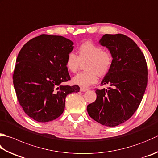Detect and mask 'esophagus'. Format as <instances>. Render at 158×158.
Masks as SVG:
<instances>
[{
  "label": "esophagus",
  "instance_id": "obj_1",
  "mask_svg": "<svg viewBox=\"0 0 158 158\" xmlns=\"http://www.w3.org/2000/svg\"><path fill=\"white\" fill-rule=\"evenodd\" d=\"M88 89L84 88V87H81L80 88V91H82V92H85V91H87Z\"/></svg>",
  "mask_w": 158,
  "mask_h": 158
}]
</instances>
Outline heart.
Returning <instances> with one entry per match:
<instances>
[{
    "label": "heart",
    "instance_id": "b5f03b06",
    "mask_svg": "<svg viewBox=\"0 0 158 158\" xmlns=\"http://www.w3.org/2000/svg\"><path fill=\"white\" fill-rule=\"evenodd\" d=\"M78 56L73 52L69 53L66 58L67 69L71 73H75L78 69L80 63L87 61L85 69L72 79L75 85L87 87L96 83L98 75L105 76L111 69L113 58L109 52L103 51L102 47L91 42H85L80 44L77 50Z\"/></svg>",
    "mask_w": 158,
    "mask_h": 158
}]
</instances>
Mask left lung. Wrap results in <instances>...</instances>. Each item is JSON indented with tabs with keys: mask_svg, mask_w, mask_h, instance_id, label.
<instances>
[{
	"mask_svg": "<svg viewBox=\"0 0 158 158\" xmlns=\"http://www.w3.org/2000/svg\"><path fill=\"white\" fill-rule=\"evenodd\" d=\"M99 43L113 58L101 82L111 88L97 89L96 100L87 106V112L102 125L115 127L129 120L141 102L147 85V62L137 44L125 35L105 34Z\"/></svg>",
	"mask_w": 158,
	"mask_h": 158,
	"instance_id": "1",
	"label": "left lung"
}]
</instances>
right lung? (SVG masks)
I'll return each mask as SVG.
<instances>
[{"label":"right lung","mask_w":158,"mask_h":158,"mask_svg":"<svg viewBox=\"0 0 158 158\" xmlns=\"http://www.w3.org/2000/svg\"><path fill=\"white\" fill-rule=\"evenodd\" d=\"M73 43L61 35L43 34L24 44L16 58L14 86L25 114L39 123L62 115L68 94L79 92L78 85H63L70 80L66 67Z\"/></svg>","instance_id":"add662e5"}]
</instances>
